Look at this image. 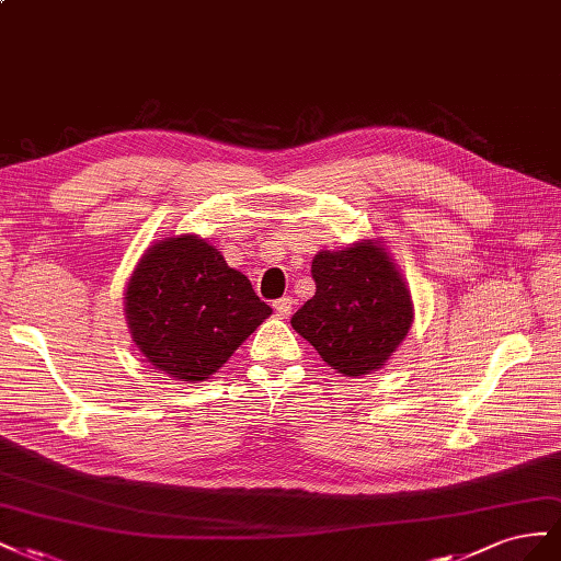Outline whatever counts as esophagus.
<instances>
[{"mask_svg":"<svg viewBox=\"0 0 561 561\" xmlns=\"http://www.w3.org/2000/svg\"><path fill=\"white\" fill-rule=\"evenodd\" d=\"M294 298L291 296H284V298H279V300H275V310H277V314L279 317H289L291 312H294Z\"/></svg>","mask_w":561,"mask_h":561,"instance_id":"34e87169","label":"esophagus"}]
</instances>
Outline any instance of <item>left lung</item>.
Wrapping results in <instances>:
<instances>
[{"mask_svg":"<svg viewBox=\"0 0 561 561\" xmlns=\"http://www.w3.org/2000/svg\"><path fill=\"white\" fill-rule=\"evenodd\" d=\"M314 296L291 327L331 369L362 378L382 369L413 324L409 284L380 239H359L312 261Z\"/></svg>","mask_w":561,"mask_h":561,"instance_id":"1","label":"left lung"}]
</instances>
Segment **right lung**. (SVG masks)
<instances>
[{"mask_svg": "<svg viewBox=\"0 0 561 561\" xmlns=\"http://www.w3.org/2000/svg\"><path fill=\"white\" fill-rule=\"evenodd\" d=\"M129 333L171 380L211 378L272 314L247 275L199 234H173L140 255L124 291Z\"/></svg>", "mask_w": 561, "mask_h": 561, "instance_id": "right-lung-1", "label": "right lung"}]
</instances>
